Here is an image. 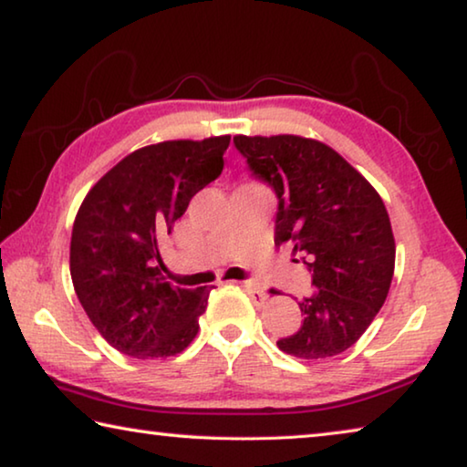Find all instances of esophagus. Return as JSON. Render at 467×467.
I'll return each mask as SVG.
<instances>
[{"label":"esophagus","instance_id":"34e87169","mask_svg":"<svg viewBox=\"0 0 467 467\" xmlns=\"http://www.w3.org/2000/svg\"><path fill=\"white\" fill-rule=\"evenodd\" d=\"M241 286L244 288V292H247L253 303H255L257 306L267 303V292L262 286H257L255 282H241Z\"/></svg>","mask_w":467,"mask_h":467}]
</instances>
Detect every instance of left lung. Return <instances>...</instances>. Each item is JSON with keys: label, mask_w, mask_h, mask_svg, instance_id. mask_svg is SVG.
Here are the masks:
<instances>
[{"label": "left lung", "mask_w": 467, "mask_h": 467, "mask_svg": "<svg viewBox=\"0 0 467 467\" xmlns=\"http://www.w3.org/2000/svg\"><path fill=\"white\" fill-rule=\"evenodd\" d=\"M253 175L278 197L275 244H292L313 274L303 326L278 348L303 360L342 354L373 323L391 286L395 241L381 195L323 141L236 136Z\"/></svg>", "instance_id": "8db88e82"}]
</instances>
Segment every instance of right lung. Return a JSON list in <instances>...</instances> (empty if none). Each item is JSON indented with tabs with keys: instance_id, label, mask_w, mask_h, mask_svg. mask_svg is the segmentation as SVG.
Segmentation results:
<instances>
[{
	"instance_id": "right-lung-1",
	"label": "right lung",
	"mask_w": 467,
	"mask_h": 467,
	"mask_svg": "<svg viewBox=\"0 0 467 467\" xmlns=\"http://www.w3.org/2000/svg\"><path fill=\"white\" fill-rule=\"evenodd\" d=\"M228 144L231 136H214L140 148L84 197L69 272L92 326L121 354L175 357L197 336L214 286H172L158 244L192 197L223 172Z\"/></svg>"
}]
</instances>
